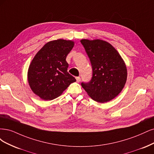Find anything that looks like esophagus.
I'll return each instance as SVG.
<instances>
[{
	"label": "esophagus",
	"mask_w": 154,
	"mask_h": 154,
	"mask_svg": "<svg viewBox=\"0 0 154 154\" xmlns=\"http://www.w3.org/2000/svg\"><path fill=\"white\" fill-rule=\"evenodd\" d=\"M76 81L77 82H79L81 81V77H76Z\"/></svg>",
	"instance_id": "obj_1"
}]
</instances>
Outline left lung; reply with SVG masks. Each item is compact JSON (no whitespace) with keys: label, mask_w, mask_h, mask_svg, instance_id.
Returning a JSON list of instances; mask_svg holds the SVG:
<instances>
[{"label":"left lung","mask_w":154,"mask_h":154,"mask_svg":"<svg viewBox=\"0 0 154 154\" xmlns=\"http://www.w3.org/2000/svg\"><path fill=\"white\" fill-rule=\"evenodd\" d=\"M84 47L91 64L93 75L81 86L93 100L104 103L111 100L125 86L127 71L125 62L111 45L101 39H83Z\"/></svg>","instance_id":"left-lung-1"}]
</instances>
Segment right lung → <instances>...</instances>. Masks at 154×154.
<instances>
[{
  "mask_svg": "<svg viewBox=\"0 0 154 154\" xmlns=\"http://www.w3.org/2000/svg\"><path fill=\"white\" fill-rule=\"evenodd\" d=\"M74 46L71 40L59 39L47 43L29 67L28 82L34 94L44 100L60 96L76 79L68 72L66 58Z\"/></svg>",
  "mask_w": 154,
  "mask_h": 154,
  "instance_id": "obj_1",
  "label": "right lung"
}]
</instances>
